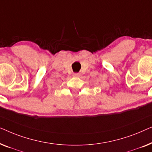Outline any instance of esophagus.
<instances>
[{"instance_id":"obj_1","label":"esophagus","mask_w":152,"mask_h":152,"mask_svg":"<svg viewBox=\"0 0 152 152\" xmlns=\"http://www.w3.org/2000/svg\"><path fill=\"white\" fill-rule=\"evenodd\" d=\"M80 73H73V75H72V76L75 77H80Z\"/></svg>"}]
</instances>
